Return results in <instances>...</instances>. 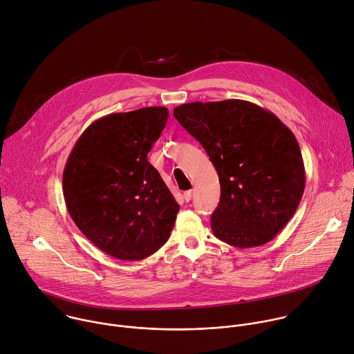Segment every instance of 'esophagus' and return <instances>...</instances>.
<instances>
[{
    "label": "esophagus",
    "mask_w": 354,
    "mask_h": 354,
    "mask_svg": "<svg viewBox=\"0 0 354 354\" xmlns=\"http://www.w3.org/2000/svg\"><path fill=\"white\" fill-rule=\"evenodd\" d=\"M192 197H193V192L192 190H187V192L183 193V198H185L186 203H189L192 200Z\"/></svg>",
    "instance_id": "esophagus-1"
}]
</instances>
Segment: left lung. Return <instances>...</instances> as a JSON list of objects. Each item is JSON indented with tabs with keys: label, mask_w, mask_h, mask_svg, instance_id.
I'll return each mask as SVG.
<instances>
[{
	"label": "left lung",
	"mask_w": 354,
	"mask_h": 354,
	"mask_svg": "<svg viewBox=\"0 0 354 354\" xmlns=\"http://www.w3.org/2000/svg\"><path fill=\"white\" fill-rule=\"evenodd\" d=\"M174 116L218 172L221 200L211 215L215 236L241 249L272 241L296 212L306 185L292 131L272 112L234 98L182 104Z\"/></svg>",
	"instance_id": "8db88e82"
}]
</instances>
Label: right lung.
Instances as JSON below:
<instances>
[{
  "instance_id": "add662e5",
  "label": "right lung",
  "mask_w": 354,
  "mask_h": 354,
  "mask_svg": "<svg viewBox=\"0 0 354 354\" xmlns=\"http://www.w3.org/2000/svg\"><path fill=\"white\" fill-rule=\"evenodd\" d=\"M168 108L109 113L77 139L62 175L68 212L101 252L139 261L169 238L179 204L147 154L168 121Z\"/></svg>"
}]
</instances>
